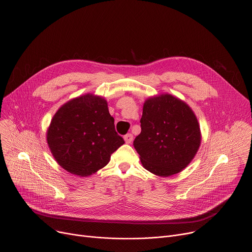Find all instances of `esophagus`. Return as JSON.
<instances>
[{
	"label": "esophagus",
	"instance_id": "obj_1",
	"mask_svg": "<svg viewBox=\"0 0 252 252\" xmlns=\"http://www.w3.org/2000/svg\"><path fill=\"white\" fill-rule=\"evenodd\" d=\"M132 140H133V136L131 133H127L125 135V141L126 144H130L132 142Z\"/></svg>",
	"mask_w": 252,
	"mask_h": 252
}]
</instances>
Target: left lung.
<instances>
[{
	"mask_svg": "<svg viewBox=\"0 0 252 252\" xmlns=\"http://www.w3.org/2000/svg\"><path fill=\"white\" fill-rule=\"evenodd\" d=\"M141 127L133 147L143 167L159 177L184 170L201 145L200 126L194 111L185 101L169 94L146 99Z\"/></svg>",
	"mask_w": 252,
	"mask_h": 252,
	"instance_id": "1",
	"label": "left lung"
}]
</instances>
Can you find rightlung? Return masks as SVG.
<instances>
[{"mask_svg":"<svg viewBox=\"0 0 252 252\" xmlns=\"http://www.w3.org/2000/svg\"><path fill=\"white\" fill-rule=\"evenodd\" d=\"M46 138L58 165L78 177H88L105 167L111 154L125 144L114 128L107 101L91 94L60 106Z\"/></svg>","mask_w":252,"mask_h":252,"instance_id":"add662e5","label":"right lung"}]
</instances>
